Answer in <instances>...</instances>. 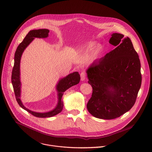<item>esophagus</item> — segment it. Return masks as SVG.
<instances>
[{
  "label": "esophagus",
  "mask_w": 152,
  "mask_h": 152,
  "mask_svg": "<svg viewBox=\"0 0 152 152\" xmlns=\"http://www.w3.org/2000/svg\"><path fill=\"white\" fill-rule=\"evenodd\" d=\"M86 77V74L85 72H83L80 73V79L82 81H83L85 80V78Z\"/></svg>",
  "instance_id": "obj_1"
}]
</instances>
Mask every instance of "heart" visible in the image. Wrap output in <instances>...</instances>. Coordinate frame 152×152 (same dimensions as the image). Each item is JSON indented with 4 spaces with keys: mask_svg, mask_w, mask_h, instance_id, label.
Listing matches in <instances>:
<instances>
[{
    "mask_svg": "<svg viewBox=\"0 0 152 152\" xmlns=\"http://www.w3.org/2000/svg\"><path fill=\"white\" fill-rule=\"evenodd\" d=\"M95 47V43H94V42H92V43H91L90 44H89V47H88V50H92L94 47ZM101 47H98L94 51V52H93V56H97L99 53V52L101 51Z\"/></svg>",
    "mask_w": 152,
    "mask_h": 152,
    "instance_id": "1",
    "label": "heart"
}]
</instances>
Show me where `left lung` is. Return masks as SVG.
I'll return each instance as SVG.
<instances>
[{
    "mask_svg": "<svg viewBox=\"0 0 152 152\" xmlns=\"http://www.w3.org/2000/svg\"><path fill=\"white\" fill-rule=\"evenodd\" d=\"M124 37L113 34L110 43L116 48L86 70L92 87L87 108L96 118H118L136 102L142 84L140 61L130 39Z\"/></svg>",
    "mask_w": 152,
    "mask_h": 152,
    "instance_id": "1",
    "label": "left lung"
}]
</instances>
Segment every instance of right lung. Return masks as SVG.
Instances as JSON below:
<instances>
[{"instance_id":"1","label":"right lung","mask_w":152,"mask_h":152,"mask_svg":"<svg viewBox=\"0 0 152 152\" xmlns=\"http://www.w3.org/2000/svg\"><path fill=\"white\" fill-rule=\"evenodd\" d=\"M49 30L47 29H39L37 30H31L28 34L26 35L22 42L18 46L16 50L15 53L14 58V66L13 67L12 72V83L15 95V98L19 106L26 110L27 112L32 114V115L38 117V118H47L54 116L58 113H60L63 108V95L64 91H66L69 88L77 85L80 81V75L78 72H73L69 75L66 77L61 79L57 87V89L58 92V102L56 108L51 111L45 113H35L29 110L26 108L22 104L19 98L20 93V72H19V66H20V60L22 54L25 48L29 44V43L34 39V38H46L48 35Z\"/></svg>"}]
</instances>
